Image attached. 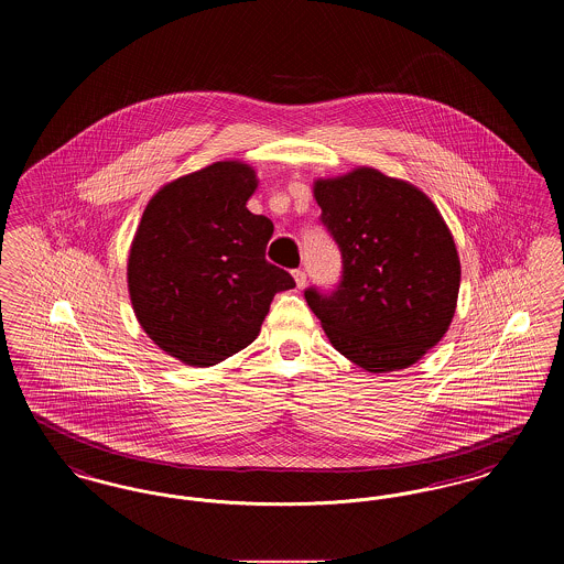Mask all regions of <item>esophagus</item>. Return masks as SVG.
Wrapping results in <instances>:
<instances>
[{"mask_svg":"<svg viewBox=\"0 0 564 564\" xmlns=\"http://www.w3.org/2000/svg\"><path fill=\"white\" fill-rule=\"evenodd\" d=\"M294 281L297 290H304V285H306V272H304V270H294Z\"/></svg>","mask_w":564,"mask_h":564,"instance_id":"34e87169","label":"esophagus"}]
</instances>
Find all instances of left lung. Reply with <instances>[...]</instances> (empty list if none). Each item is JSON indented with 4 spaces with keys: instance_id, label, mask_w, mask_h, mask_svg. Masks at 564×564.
<instances>
[{
    "instance_id": "1",
    "label": "left lung",
    "mask_w": 564,
    "mask_h": 564,
    "mask_svg": "<svg viewBox=\"0 0 564 564\" xmlns=\"http://www.w3.org/2000/svg\"><path fill=\"white\" fill-rule=\"evenodd\" d=\"M313 194L343 253L338 288L304 292L332 347L375 375L416 364L455 317L460 262L444 217L425 192L370 166L317 180Z\"/></svg>"
}]
</instances>
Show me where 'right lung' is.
Returning <instances> with one entry per match:
<instances>
[{"label":"right lung","mask_w":564,"mask_h":564,"mask_svg":"<svg viewBox=\"0 0 564 564\" xmlns=\"http://www.w3.org/2000/svg\"><path fill=\"white\" fill-rule=\"evenodd\" d=\"M256 171L214 162L162 186L137 226L127 281L134 317L166 355L209 368L256 340L274 294L295 288L267 262L272 221L247 209Z\"/></svg>","instance_id":"obj_1"}]
</instances>
